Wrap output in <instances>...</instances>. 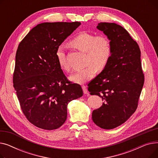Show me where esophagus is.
Here are the masks:
<instances>
[{"instance_id": "obj_1", "label": "esophagus", "mask_w": 158, "mask_h": 158, "mask_svg": "<svg viewBox=\"0 0 158 158\" xmlns=\"http://www.w3.org/2000/svg\"><path fill=\"white\" fill-rule=\"evenodd\" d=\"M82 89L83 90V93L84 94H88V91H87V88L85 86H82Z\"/></svg>"}]
</instances>
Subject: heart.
I'll use <instances>...</instances> for the list:
<instances>
[{
  "label": "heart",
  "instance_id": "b5f03b06",
  "mask_svg": "<svg viewBox=\"0 0 158 158\" xmlns=\"http://www.w3.org/2000/svg\"><path fill=\"white\" fill-rule=\"evenodd\" d=\"M70 44L79 51L87 53L86 64L89 65L69 77L71 81L77 84H85L92 79L95 73L93 66L98 70H102L112 54L111 41L106 36H96L92 33L83 32L75 37ZM56 55L61 69L69 71L70 66L66 61V56L63 47L57 48Z\"/></svg>",
  "mask_w": 158,
  "mask_h": 158
}]
</instances>
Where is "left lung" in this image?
I'll list each match as a JSON object with an SVG mask.
<instances>
[{"instance_id":"8db88e82","label":"left lung","mask_w":158,"mask_h":158,"mask_svg":"<svg viewBox=\"0 0 158 158\" xmlns=\"http://www.w3.org/2000/svg\"><path fill=\"white\" fill-rule=\"evenodd\" d=\"M97 28L111 41L112 54L102 71L88 85V89L90 95L104 101L93 111L94 122L102 129H111L126 122L137 108L144 83L141 52L121 26L101 22Z\"/></svg>"}]
</instances>
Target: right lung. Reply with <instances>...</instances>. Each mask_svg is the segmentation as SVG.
I'll return each mask as SVG.
<instances>
[{"label": "right lung", "mask_w": 158, "mask_h": 158, "mask_svg": "<svg viewBox=\"0 0 158 158\" xmlns=\"http://www.w3.org/2000/svg\"><path fill=\"white\" fill-rule=\"evenodd\" d=\"M80 25L79 22L40 23L18 47L13 87L24 115L39 128L60 127L67 117L69 103L83 95L79 85L66 79L56 55L57 48Z\"/></svg>", "instance_id": "1"}]
</instances>
